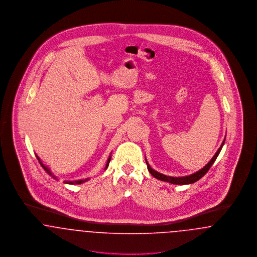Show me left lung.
I'll list each match as a JSON object with an SVG mask.
<instances>
[{
	"label": "left lung",
	"mask_w": 257,
	"mask_h": 257,
	"mask_svg": "<svg viewBox=\"0 0 257 257\" xmlns=\"http://www.w3.org/2000/svg\"><path fill=\"white\" fill-rule=\"evenodd\" d=\"M224 141H225V139H224ZM224 141L222 142V144H221L220 148L218 149V151L216 152V154L214 155V157L211 159V161L208 163L207 165H206L203 169H201L200 171H197V172L194 173V174H191V175H188V176H184V177H171V176H167V175H165V174H162V173H160V172L154 171L153 169H151V167L148 165V163L147 162V169H148L149 172H150L155 178H157V179H159V180H162V181H167V182L176 184V185L195 183L197 180H199L202 176H204V175L206 174V172L209 171V169L212 167V165L214 164V162L217 159L218 155L220 154L221 147H222L223 144H224ZM146 161H147V160H146Z\"/></svg>",
	"instance_id": "1"
}]
</instances>
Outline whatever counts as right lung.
<instances>
[{
  "mask_svg": "<svg viewBox=\"0 0 257 257\" xmlns=\"http://www.w3.org/2000/svg\"><path fill=\"white\" fill-rule=\"evenodd\" d=\"M37 160H38V161H39V163H40V165H41V166H42V167H43V169H44V170H45V171H47V172H48V173H49V174H52V173H51V171H50L49 170H48V169H47V168H46V167H45V166H44V165H43V164H42V163H41V162H40V159H39V158H38V157H37ZM110 158H109V160H108V162H107V165H106V169H107V167H108V166H109V163H110ZM86 180H87V179H86V180H79V181H75V183H76V184L83 183V182H85V181H86ZM66 183L73 184V182H66Z\"/></svg>",
  "mask_w": 257,
  "mask_h": 257,
  "instance_id": "right-lung-1",
  "label": "right lung"
}]
</instances>
